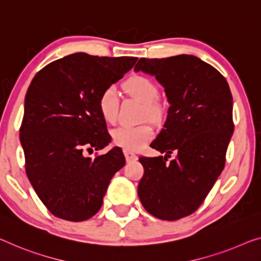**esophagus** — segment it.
Segmentation results:
<instances>
[{"label":"esophagus","mask_w":261,"mask_h":261,"mask_svg":"<svg viewBox=\"0 0 261 261\" xmlns=\"http://www.w3.org/2000/svg\"><path fill=\"white\" fill-rule=\"evenodd\" d=\"M124 155H125V159L126 162H132V161H136L137 159V154L135 152H132V151L129 150H124Z\"/></svg>","instance_id":"esophagus-1"}]
</instances>
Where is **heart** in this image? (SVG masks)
Masks as SVG:
<instances>
[{
    "mask_svg": "<svg viewBox=\"0 0 261 261\" xmlns=\"http://www.w3.org/2000/svg\"><path fill=\"white\" fill-rule=\"evenodd\" d=\"M125 87L131 96L145 104L147 116L151 119L158 120L162 117V106L155 102L159 96V89L152 80L145 76H134L126 82ZM98 109L106 122H115L118 109V92L115 87H109L100 93ZM152 136L153 131L149 125H122L112 132V138L117 145L132 151L141 149Z\"/></svg>",
    "mask_w": 261,
    "mask_h": 261,
    "instance_id": "heart-1",
    "label": "heart"
}]
</instances>
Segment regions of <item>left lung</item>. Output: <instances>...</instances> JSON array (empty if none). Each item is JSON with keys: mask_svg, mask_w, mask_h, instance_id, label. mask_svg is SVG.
I'll return each mask as SVG.
<instances>
[{"mask_svg": "<svg viewBox=\"0 0 261 261\" xmlns=\"http://www.w3.org/2000/svg\"><path fill=\"white\" fill-rule=\"evenodd\" d=\"M135 71L154 76L170 107L152 149L165 155L141 157L138 197L162 220H177L199 207L225 165L233 129L230 87L212 65L192 55L141 58ZM173 152L176 157L167 162Z\"/></svg>", "mask_w": 261, "mask_h": 261, "instance_id": "obj_1", "label": "left lung"}]
</instances>
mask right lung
<instances>
[{
  "mask_svg": "<svg viewBox=\"0 0 261 261\" xmlns=\"http://www.w3.org/2000/svg\"><path fill=\"white\" fill-rule=\"evenodd\" d=\"M137 57L65 56L36 73L24 99L21 141L35 192L54 216L83 221L99 211L111 178L125 165L119 147L91 158L111 142L98 98Z\"/></svg>",
  "mask_w": 261,
  "mask_h": 261,
  "instance_id": "add662e5",
  "label": "right lung"
}]
</instances>
